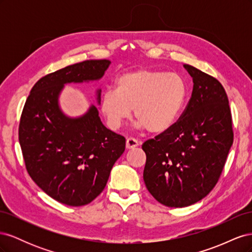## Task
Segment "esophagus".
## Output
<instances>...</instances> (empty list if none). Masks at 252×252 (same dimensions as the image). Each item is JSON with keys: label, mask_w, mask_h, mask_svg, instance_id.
Wrapping results in <instances>:
<instances>
[{"label": "esophagus", "mask_w": 252, "mask_h": 252, "mask_svg": "<svg viewBox=\"0 0 252 252\" xmlns=\"http://www.w3.org/2000/svg\"><path fill=\"white\" fill-rule=\"evenodd\" d=\"M139 145H140L139 141L135 140L134 138H128V139L126 140V148H127V149L135 148V147H138Z\"/></svg>", "instance_id": "1"}]
</instances>
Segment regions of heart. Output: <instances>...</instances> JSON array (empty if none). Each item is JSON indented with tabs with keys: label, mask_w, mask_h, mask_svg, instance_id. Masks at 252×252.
I'll return each mask as SVG.
<instances>
[{
	"label": "heart",
	"mask_w": 252,
	"mask_h": 252,
	"mask_svg": "<svg viewBox=\"0 0 252 252\" xmlns=\"http://www.w3.org/2000/svg\"><path fill=\"white\" fill-rule=\"evenodd\" d=\"M188 95V83L181 74L139 69L120 75L116 89L104 91L100 109L112 129L120 128L133 109L136 126L161 133L177 123Z\"/></svg>",
	"instance_id": "obj_1"
}]
</instances>
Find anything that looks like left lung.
Masks as SVG:
<instances>
[{"mask_svg": "<svg viewBox=\"0 0 252 252\" xmlns=\"http://www.w3.org/2000/svg\"><path fill=\"white\" fill-rule=\"evenodd\" d=\"M184 67L193 81L184 112L170 129L142 145L145 185L158 202L175 208L199 202L211 191L233 143L222 84L193 66Z\"/></svg>", "mask_w": 252, "mask_h": 252, "instance_id": "left-lung-1", "label": "left lung"}]
</instances>
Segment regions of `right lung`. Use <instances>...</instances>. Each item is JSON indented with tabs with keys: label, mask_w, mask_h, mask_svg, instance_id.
Segmentation results:
<instances>
[{
	"label": "right lung",
	"mask_w": 252,
	"mask_h": 252,
	"mask_svg": "<svg viewBox=\"0 0 252 252\" xmlns=\"http://www.w3.org/2000/svg\"><path fill=\"white\" fill-rule=\"evenodd\" d=\"M108 60H87L41 78L22 111L19 141L27 172L56 201L83 206L100 194L126 140L106 128L95 106L71 119L59 107L64 84L100 80ZM101 90H97L100 103Z\"/></svg>",
	"instance_id": "obj_1"
}]
</instances>
